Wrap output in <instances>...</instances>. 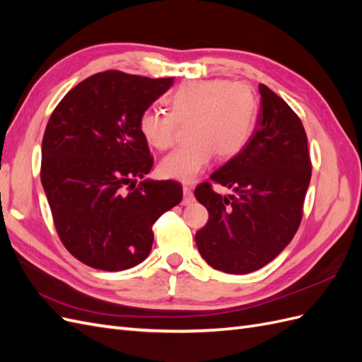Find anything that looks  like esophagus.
I'll return each mask as SVG.
<instances>
[{
  "label": "esophagus",
  "instance_id": "esophagus-1",
  "mask_svg": "<svg viewBox=\"0 0 362 362\" xmlns=\"http://www.w3.org/2000/svg\"><path fill=\"white\" fill-rule=\"evenodd\" d=\"M182 192H184L182 205H190V204H193V201H194V196H193L192 189H190V187H187V185H184V187H182Z\"/></svg>",
  "mask_w": 362,
  "mask_h": 362
}]
</instances>
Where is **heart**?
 I'll use <instances>...</instances> for the list:
<instances>
[{"instance_id": "b5f03b06", "label": "heart", "mask_w": 362, "mask_h": 362, "mask_svg": "<svg viewBox=\"0 0 362 362\" xmlns=\"http://www.w3.org/2000/svg\"><path fill=\"white\" fill-rule=\"evenodd\" d=\"M169 112L151 108L139 119L146 144L166 151L177 141L180 125H189L187 145L164 157L163 178L193 182L214 156L229 160L242 152L255 129L257 98L249 86L226 80H196L180 84L168 98Z\"/></svg>"}]
</instances>
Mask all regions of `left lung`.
<instances>
[{
    "mask_svg": "<svg viewBox=\"0 0 362 362\" xmlns=\"http://www.w3.org/2000/svg\"><path fill=\"white\" fill-rule=\"evenodd\" d=\"M261 112L249 144L211 175L235 193L222 196L202 182L194 196L208 222L196 233L201 257L233 275L255 272L279 255L300 225L311 180L308 139L291 107L259 84Z\"/></svg>",
    "mask_w": 362,
    "mask_h": 362,
    "instance_id": "8db88e82",
    "label": "left lung"
}]
</instances>
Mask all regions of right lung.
<instances>
[{
	"mask_svg": "<svg viewBox=\"0 0 362 362\" xmlns=\"http://www.w3.org/2000/svg\"><path fill=\"white\" fill-rule=\"evenodd\" d=\"M172 84L105 71L76 84L54 108L40 180L63 246L86 266H137L151 252L152 225L182 199L177 181L136 184L154 164L139 119Z\"/></svg>",
	"mask_w": 362,
	"mask_h": 362,
	"instance_id": "1",
	"label": "right lung"
}]
</instances>
